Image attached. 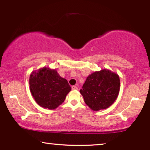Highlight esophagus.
Instances as JSON below:
<instances>
[{
    "label": "esophagus",
    "instance_id": "34e87169",
    "mask_svg": "<svg viewBox=\"0 0 150 150\" xmlns=\"http://www.w3.org/2000/svg\"><path fill=\"white\" fill-rule=\"evenodd\" d=\"M72 90H78V87H77V86H72Z\"/></svg>",
    "mask_w": 150,
    "mask_h": 150
}]
</instances>
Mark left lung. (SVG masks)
Listing matches in <instances>:
<instances>
[{
    "label": "left lung",
    "instance_id": "8db88e82",
    "mask_svg": "<svg viewBox=\"0 0 150 150\" xmlns=\"http://www.w3.org/2000/svg\"><path fill=\"white\" fill-rule=\"evenodd\" d=\"M120 84L118 74L105 69L88 75L80 93L88 107L98 111L108 108L115 103L119 94Z\"/></svg>",
    "mask_w": 150,
    "mask_h": 150
}]
</instances>
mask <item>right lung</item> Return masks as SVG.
Listing matches in <instances>:
<instances>
[{
  "mask_svg": "<svg viewBox=\"0 0 150 150\" xmlns=\"http://www.w3.org/2000/svg\"><path fill=\"white\" fill-rule=\"evenodd\" d=\"M30 92L35 102L44 108L55 109L64 102L71 87L55 69L43 67L30 76Z\"/></svg>",
  "mask_w": 150,
  "mask_h": 150,
  "instance_id": "1",
  "label": "right lung"
}]
</instances>
